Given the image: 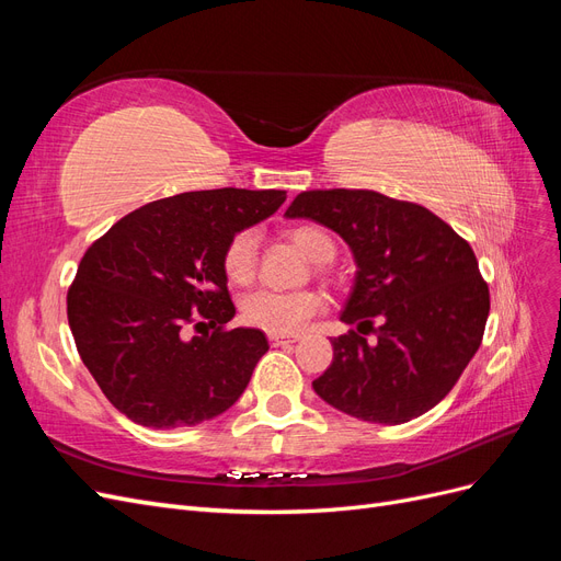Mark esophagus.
<instances>
[{
    "mask_svg": "<svg viewBox=\"0 0 561 561\" xmlns=\"http://www.w3.org/2000/svg\"><path fill=\"white\" fill-rule=\"evenodd\" d=\"M299 334H268L271 346H280V344H293L297 342Z\"/></svg>",
    "mask_w": 561,
    "mask_h": 561,
    "instance_id": "34e87169",
    "label": "esophagus"
}]
</instances>
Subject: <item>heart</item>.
Segmentation results:
<instances>
[{"label":"heart","instance_id":"1","mask_svg":"<svg viewBox=\"0 0 561 561\" xmlns=\"http://www.w3.org/2000/svg\"><path fill=\"white\" fill-rule=\"evenodd\" d=\"M287 239L316 264L332 262L336 254L332 233L318 225L293 227L287 231ZM222 271L233 285H250L254 280V276H257V231L241 229L231 236L222 250ZM322 307H325V299L316 290H260L243 299L241 316L250 328L271 334H287L299 330L309 318L320 313Z\"/></svg>","mask_w":561,"mask_h":561}]
</instances>
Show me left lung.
I'll return each mask as SVG.
<instances>
[{
  "label": "left lung",
  "mask_w": 561,
  "mask_h": 561,
  "mask_svg": "<svg viewBox=\"0 0 561 561\" xmlns=\"http://www.w3.org/2000/svg\"><path fill=\"white\" fill-rule=\"evenodd\" d=\"M285 217L336 231L358 264L342 311L358 330L332 339L316 393L383 426L433 410L478 353L489 316V285L468 241L419 203L369 190L301 192Z\"/></svg>",
  "instance_id": "1"
}]
</instances>
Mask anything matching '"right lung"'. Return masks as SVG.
Wrapping results in <instances>:
<instances>
[{
    "instance_id": "add662e5",
    "label": "right lung",
    "mask_w": 561,
    "mask_h": 561,
    "mask_svg": "<svg viewBox=\"0 0 561 561\" xmlns=\"http://www.w3.org/2000/svg\"><path fill=\"white\" fill-rule=\"evenodd\" d=\"M285 201L278 190H208L151 201L83 252L67 320L83 365L130 421L171 431L227 412L268 351L264 332L227 322L222 250ZM210 333L186 337L185 330Z\"/></svg>"
}]
</instances>
